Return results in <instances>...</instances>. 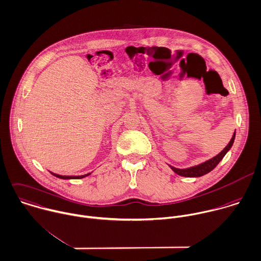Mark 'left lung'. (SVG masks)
I'll list each match as a JSON object with an SVG mask.
<instances>
[{
  "label": "left lung",
  "mask_w": 261,
  "mask_h": 261,
  "mask_svg": "<svg viewBox=\"0 0 261 261\" xmlns=\"http://www.w3.org/2000/svg\"><path fill=\"white\" fill-rule=\"evenodd\" d=\"M235 135H236V132L234 133V135H233L230 143L227 145V147L219 155H217L213 159H211V160H208V161H206L202 164H199L197 166L187 168V169H177V168H174L172 166H170L171 169L173 170L175 173L178 174L180 176H184V177H199V176H202L204 174L211 172L213 169H215L217 167V165L220 163V161L224 158V156L227 154V152L233 146V143H234V140H235Z\"/></svg>",
  "instance_id": "left-lung-1"
}]
</instances>
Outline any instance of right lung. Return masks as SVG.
Here are the masks:
<instances>
[{
    "mask_svg": "<svg viewBox=\"0 0 261 261\" xmlns=\"http://www.w3.org/2000/svg\"><path fill=\"white\" fill-rule=\"evenodd\" d=\"M51 173V172H50ZM54 176L58 177V178H61V179H81V178H84L88 175H90L91 173L86 174V175H81V176H65V175H59V174L51 173Z\"/></svg>",
    "mask_w": 261,
    "mask_h": 261,
    "instance_id": "1",
    "label": "right lung"
}]
</instances>
